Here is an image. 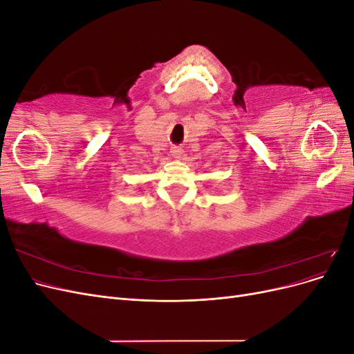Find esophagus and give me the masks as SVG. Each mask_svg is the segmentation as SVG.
I'll use <instances>...</instances> for the list:
<instances>
[{"mask_svg":"<svg viewBox=\"0 0 354 354\" xmlns=\"http://www.w3.org/2000/svg\"><path fill=\"white\" fill-rule=\"evenodd\" d=\"M171 155H173L176 159H180L181 155H183V151H181V149H178V147H173V151H171Z\"/></svg>","mask_w":354,"mask_h":354,"instance_id":"esophagus-1","label":"esophagus"}]
</instances>
